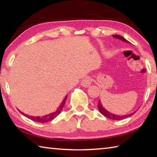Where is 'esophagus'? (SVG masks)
Masks as SVG:
<instances>
[{"label":"esophagus","mask_w":157,"mask_h":157,"mask_svg":"<svg viewBox=\"0 0 157 157\" xmlns=\"http://www.w3.org/2000/svg\"><path fill=\"white\" fill-rule=\"evenodd\" d=\"M91 84V79L89 78V77L84 78L81 82V85L83 87H85V88L89 86Z\"/></svg>","instance_id":"34e87169"}]
</instances>
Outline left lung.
<instances>
[{"instance_id": "obj_1", "label": "left lung", "mask_w": 157, "mask_h": 157, "mask_svg": "<svg viewBox=\"0 0 157 157\" xmlns=\"http://www.w3.org/2000/svg\"><path fill=\"white\" fill-rule=\"evenodd\" d=\"M113 37L116 39H120V40L123 41L124 42H126V43H129V42L126 40L122 36L120 35H113ZM98 110H99L100 112L102 114L103 116H105V117H107V118L111 119V120H116V121H121V120H123L124 118H128V117L132 116V115H134L136 111H134V112H132L131 113H129V114H126V115H123V116H121V115H116V114H114L109 112V111H108L106 109H105V107H103L102 105L101 104L100 102V100L98 101Z\"/></svg>"}]
</instances>
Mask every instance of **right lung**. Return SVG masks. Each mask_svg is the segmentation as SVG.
<instances>
[{
  "instance_id": "1",
  "label": "right lung",
  "mask_w": 157,
  "mask_h": 157,
  "mask_svg": "<svg viewBox=\"0 0 157 157\" xmlns=\"http://www.w3.org/2000/svg\"><path fill=\"white\" fill-rule=\"evenodd\" d=\"M66 98H67V95H66L64 99L63 100V101L61 103V105H59V107L57 109V110L55 111V112H52L50 114H48V115H45L43 116H28L27 114H25L24 113L21 112V111H19L20 112L23 114V115H24L25 116L27 117L29 119H31L32 121H34L35 122H37V123H47V122H49V121H52L53 119L55 118H56V117L59 115L61 111L62 110V109L63 107V106L65 105V102H66Z\"/></svg>"
}]
</instances>
